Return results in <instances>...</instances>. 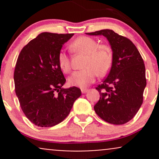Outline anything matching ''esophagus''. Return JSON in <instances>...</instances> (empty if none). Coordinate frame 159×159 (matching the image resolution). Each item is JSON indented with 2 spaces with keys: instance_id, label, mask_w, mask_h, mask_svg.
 Wrapping results in <instances>:
<instances>
[{
  "instance_id": "34e87169",
  "label": "esophagus",
  "mask_w": 159,
  "mask_h": 159,
  "mask_svg": "<svg viewBox=\"0 0 159 159\" xmlns=\"http://www.w3.org/2000/svg\"><path fill=\"white\" fill-rule=\"evenodd\" d=\"M89 90H87V89H81V93H85L88 92Z\"/></svg>"
}]
</instances>
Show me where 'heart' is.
<instances>
[{
	"label": "heart",
	"mask_w": 159,
	"mask_h": 159,
	"mask_svg": "<svg viewBox=\"0 0 159 159\" xmlns=\"http://www.w3.org/2000/svg\"><path fill=\"white\" fill-rule=\"evenodd\" d=\"M73 52L85 55L84 69L75 71L68 78L70 86L86 87L94 81L97 74L104 76L110 70L113 61L112 50L108 45H98L97 40L90 36H80L70 44ZM57 62L60 68L65 73L71 70V63L68 54L64 50L58 53Z\"/></svg>",
	"instance_id": "heart-1"
}]
</instances>
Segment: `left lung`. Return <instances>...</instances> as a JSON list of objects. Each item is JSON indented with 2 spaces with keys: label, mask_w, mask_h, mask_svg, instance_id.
Segmentation results:
<instances>
[{
  "label": "left lung",
  "mask_w": 159,
  "mask_h": 159,
  "mask_svg": "<svg viewBox=\"0 0 159 159\" xmlns=\"http://www.w3.org/2000/svg\"><path fill=\"white\" fill-rule=\"evenodd\" d=\"M86 34L106 37L113 52L110 72L96 87L100 98L94 110L107 123H126L135 116L143 103L147 85L143 58L130 39L114 30L105 29Z\"/></svg>",
  "instance_id": "left-lung-1"
}]
</instances>
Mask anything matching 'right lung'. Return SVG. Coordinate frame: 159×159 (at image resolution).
<instances>
[{
	"instance_id": "add662e5",
	"label": "right lung",
	"mask_w": 159,
	"mask_h": 159,
	"mask_svg": "<svg viewBox=\"0 0 159 159\" xmlns=\"http://www.w3.org/2000/svg\"><path fill=\"white\" fill-rule=\"evenodd\" d=\"M73 35L42 33L18 57L14 71L16 94L24 114L37 126L61 123L81 95L76 87H62L66 79L57 62L63 45Z\"/></svg>"
}]
</instances>
